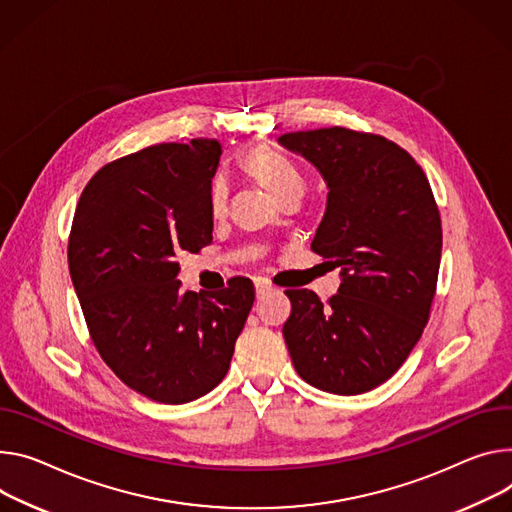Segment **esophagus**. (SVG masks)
I'll return each instance as SVG.
<instances>
[{
    "label": "esophagus",
    "instance_id": "obj_1",
    "mask_svg": "<svg viewBox=\"0 0 512 512\" xmlns=\"http://www.w3.org/2000/svg\"><path fill=\"white\" fill-rule=\"evenodd\" d=\"M271 290H273V286H271L269 282H265V280H255V294H257V298L267 296Z\"/></svg>",
    "mask_w": 512,
    "mask_h": 512
}]
</instances>
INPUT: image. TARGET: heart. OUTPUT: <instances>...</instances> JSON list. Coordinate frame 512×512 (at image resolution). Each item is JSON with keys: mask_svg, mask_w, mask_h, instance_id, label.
Listing matches in <instances>:
<instances>
[{"mask_svg": "<svg viewBox=\"0 0 512 512\" xmlns=\"http://www.w3.org/2000/svg\"><path fill=\"white\" fill-rule=\"evenodd\" d=\"M243 167L257 177L265 188L275 196L282 198L288 192L302 190L304 188V179L298 167L284 157L282 153H277L271 147H253L249 149L243 159ZM226 198H228V185L224 177H214L210 185V210L212 214H222L226 208Z\"/></svg>", "mask_w": 512, "mask_h": 512, "instance_id": "b5f03b06", "label": "heart"}]
</instances>
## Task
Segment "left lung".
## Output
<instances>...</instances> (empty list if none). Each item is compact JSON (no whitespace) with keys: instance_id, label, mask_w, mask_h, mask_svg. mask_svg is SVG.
Instances as JSON below:
<instances>
[{"instance_id":"obj_1","label":"left lung","mask_w":512,"mask_h":512,"mask_svg":"<svg viewBox=\"0 0 512 512\" xmlns=\"http://www.w3.org/2000/svg\"><path fill=\"white\" fill-rule=\"evenodd\" d=\"M277 143L327 183L312 251L341 269L329 304L310 290L286 292L292 363L322 392L363 394L396 374L429 320L443 245L431 185L384 136L335 126L286 132Z\"/></svg>"}]
</instances>
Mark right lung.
<instances>
[{"mask_svg": "<svg viewBox=\"0 0 512 512\" xmlns=\"http://www.w3.org/2000/svg\"><path fill=\"white\" fill-rule=\"evenodd\" d=\"M222 145H157L102 167L79 198L69 273L91 341L134 392L192 402L226 376L255 300L247 277L181 292L175 257L212 241L210 185Z\"/></svg>", "mask_w": 512, "mask_h": 512, "instance_id": "obj_1", "label": "right lung"}]
</instances>
